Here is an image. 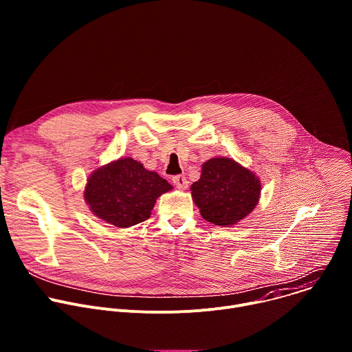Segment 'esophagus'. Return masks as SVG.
I'll return each instance as SVG.
<instances>
[{"instance_id":"1","label":"esophagus","mask_w":352,"mask_h":352,"mask_svg":"<svg viewBox=\"0 0 352 352\" xmlns=\"http://www.w3.org/2000/svg\"><path fill=\"white\" fill-rule=\"evenodd\" d=\"M173 182H174V185H175L177 188H179V189L188 188V181H186V178H185L184 175H174V177H173Z\"/></svg>"}]
</instances>
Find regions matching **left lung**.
Here are the masks:
<instances>
[{
    "instance_id": "left-lung-1",
    "label": "left lung",
    "mask_w": 352,
    "mask_h": 352,
    "mask_svg": "<svg viewBox=\"0 0 352 352\" xmlns=\"http://www.w3.org/2000/svg\"><path fill=\"white\" fill-rule=\"evenodd\" d=\"M261 189V181L252 171L228 157L204 163L202 175L190 186L202 217L224 227L236 224L255 209Z\"/></svg>"
}]
</instances>
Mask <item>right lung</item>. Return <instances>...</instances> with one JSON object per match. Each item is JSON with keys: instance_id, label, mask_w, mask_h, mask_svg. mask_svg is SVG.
Masks as SVG:
<instances>
[{"instance_id": "1", "label": "right lung", "mask_w": 352, "mask_h": 352, "mask_svg": "<svg viewBox=\"0 0 352 352\" xmlns=\"http://www.w3.org/2000/svg\"><path fill=\"white\" fill-rule=\"evenodd\" d=\"M171 189L157 173L126 157L97 168L89 177L85 200L94 216L126 228L147 220L156 199Z\"/></svg>"}]
</instances>
